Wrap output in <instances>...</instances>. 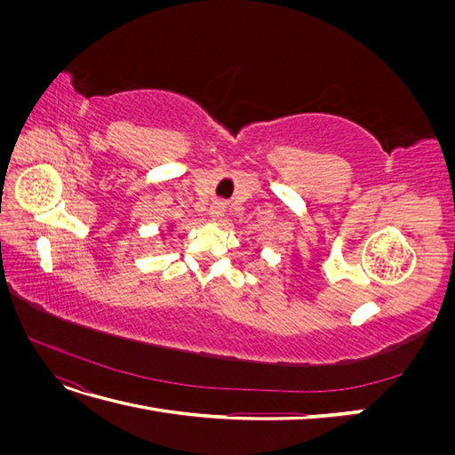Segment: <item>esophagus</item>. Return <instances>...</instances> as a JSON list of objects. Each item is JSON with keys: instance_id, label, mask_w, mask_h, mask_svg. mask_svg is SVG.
Masks as SVG:
<instances>
[{"instance_id": "esophagus-1", "label": "esophagus", "mask_w": 455, "mask_h": 455, "mask_svg": "<svg viewBox=\"0 0 455 455\" xmlns=\"http://www.w3.org/2000/svg\"><path fill=\"white\" fill-rule=\"evenodd\" d=\"M224 212H226V206H224V203L216 201V203H212V204H211V209H209V216H211L212 220H220V218L224 216Z\"/></svg>"}]
</instances>
